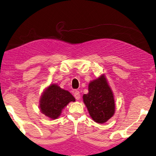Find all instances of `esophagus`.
<instances>
[{
    "label": "esophagus",
    "mask_w": 156,
    "mask_h": 156,
    "mask_svg": "<svg viewBox=\"0 0 156 156\" xmlns=\"http://www.w3.org/2000/svg\"><path fill=\"white\" fill-rule=\"evenodd\" d=\"M74 96L76 98V99H80V92H79L78 90H76L74 92Z\"/></svg>",
    "instance_id": "obj_1"
}]
</instances>
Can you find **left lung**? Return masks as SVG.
I'll return each instance as SVG.
<instances>
[{"instance_id":"8db88e82","label":"left lung","mask_w":156,"mask_h":156,"mask_svg":"<svg viewBox=\"0 0 156 156\" xmlns=\"http://www.w3.org/2000/svg\"><path fill=\"white\" fill-rule=\"evenodd\" d=\"M82 98L90 117L96 122L105 123L114 115V96L104 74L90 81L88 93Z\"/></svg>"}]
</instances>
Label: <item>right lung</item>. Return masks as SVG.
<instances>
[{
	"label": "right lung",
	"instance_id": "obj_1",
	"mask_svg": "<svg viewBox=\"0 0 156 156\" xmlns=\"http://www.w3.org/2000/svg\"><path fill=\"white\" fill-rule=\"evenodd\" d=\"M75 101L69 91L60 88L56 84H51L42 93L39 101V108L46 116L55 120L69 102Z\"/></svg>",
	"mask_w": 156,
	"mask_h": 156
}]
</instances>
